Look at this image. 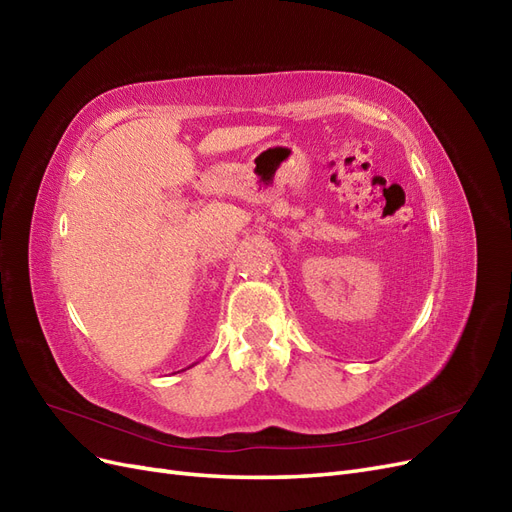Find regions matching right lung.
I'll return each instance as SVG.
<instances>
[{
  "label": "right lung",
  "instance_id": "right-lung-1",
  "mask_svg": "<svg viewBox=\"0 0 512 512\" xmlns=\"http://www.w3.org/2000/svg\"><path fill=\"white\" fill-rule=\"evenodd\" d=\"M192 366H194V364H192ZM188 368H190V366H188Z\"/></svg>",
  "mask_w": 512,
  "mask_h": 512
}]
</instances>
